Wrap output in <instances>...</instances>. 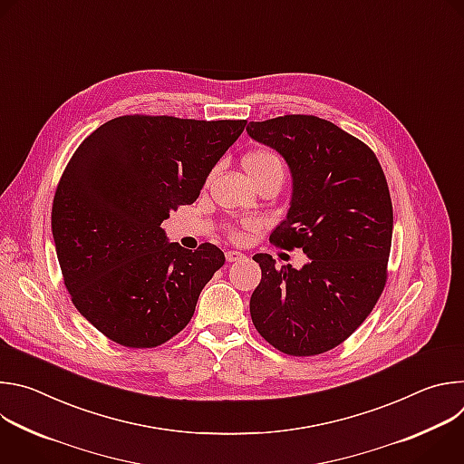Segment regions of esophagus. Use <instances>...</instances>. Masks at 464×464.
Wrapping results in <instances>:
<instances>
[{"instance_id": "1", "label": "esophagus", "mask_w": 464, "mask_h": 464, "mask_svg": "<svg viewBox=\"0 0 464 464\" xmlns=\"http://www.w3.org/2000/svg\"><path fill=\"white\" fill-rule=\"evenodd\" d=\"M226 258H227V262H237V260L244 258V253L231 249V251H226Z\"/></svg>"}]
</instances>
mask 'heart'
I'll list each match as a JSON object with an SVG mask.
<instances>
[{
	"instance_id": "b5f03b06",
	"label": "heart",
	"mask_w": 464,
	"mask_h": 464,
	"mask_svg": "<svg viewBox=\"0 0 464 464\" xmlns=\"http://www.w3.org/2000/svg\"><path fill=\"white\" fill-rule=\"evenodd\" d=\"M242 165L253 183H256L264 178H270V176H276L281 179L285 176V165H283L281 158L276 152L266 150V149H256V150L247 152L242 160ZM233 235L237 237V233H233Z\"/></svg>"
}]
</instances>
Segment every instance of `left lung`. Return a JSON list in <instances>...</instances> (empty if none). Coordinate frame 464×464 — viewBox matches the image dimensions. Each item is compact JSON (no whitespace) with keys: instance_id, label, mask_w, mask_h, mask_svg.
I'll list each match as a JSON object with an SVG mask.
<instances>
[{"instance_id":"left-lung-1","label":"left lung","mask_w":464,"mask_h":464,"mask_svg":"<svg viewBox=\"0 0 464 464\" xmlns=\"http://www.w3.org/2000/svg\"><path fill=\"white\" fill-rule=\"evenodd\" d=\"M247 134L288 163L294 192L270 242L301 247L308 262L277 268L268 253L249 312L258 334L290 356L343 343L372 312L387 281L392 204L374 152L334 122L283 115L247 124Z\"/></svg>"}]
</instances>
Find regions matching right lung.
Instances as JSON below:
<instances>
[{
  "label": "right lung",
  "mask_w": 464,
  "mask_h": 464,
  "mask_svg": "<svg viewBox=\"0 0 464 464\" xmlns=\"http://www.w3.org/2000/svg\"><path fill=\"white\" fill-rule=\"evenodd\" d=\"M246 122L122 115L72 156L53 198V238L75 308L108 340L152 349L190 321L226 256L211 242H169L161 222L196 202Z\"/></svg>",
  "instance_id": "1"
}]
</instances>
